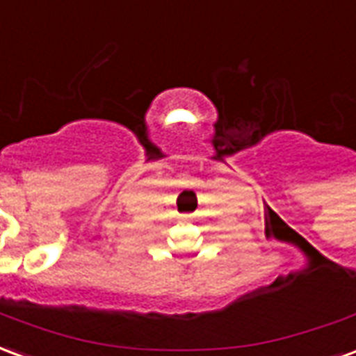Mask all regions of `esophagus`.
Listing matches in <instances>:
<instances>
[{
    "label": "esophagus",
    "mask_w": 356,
    "mask_h": 356,
    "mask_svg": "<svg viewBox=\"0 0 356 356\" xmlns=\"http://www.w3.org/2000/svg\"><path fill=\"white\" fill-rule=\"evenodd\" d=\"M191 219V216H183V221H188Z\"/></svg>",
    "instance_id": "34e87169"
}]
</instances>
